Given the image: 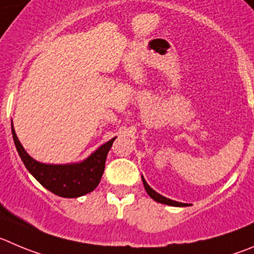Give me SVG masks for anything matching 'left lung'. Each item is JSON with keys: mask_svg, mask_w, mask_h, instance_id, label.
Wrapping results in <instances>:
<instances>
[{"mask_svg": "<svg viewBox=\"0 0 254 254\" xmlns=\"http://www.w3.org/2000/svg\"><path fill=\"white\" fill-rule=\"evenodd\" d=\"M143 184H144V188H145L146 193L150 195V198H153L155 202L158 203H163V204H168V205H173V207H187L188 204L186 203H179V202H175V200H172V199H168L165 196L160 195L159 193H156L154 189H151L150 187L148 186V183L145 182V179L143 178Z\"/></svg>", "mask_w": 254, "mask_h": 254, "instance_id": "left-lung-1", "label": "left lung"}]
</instances>
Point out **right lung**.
Segmentation results:
<instances>
[{"label": "right lung", "instance_id": "obj_1", "mask_svg": "<svg viewBox=\"0 0 254 254\" xmlns=\"http://www.w3.org/2000/svg\"><path fill=\"white\" fill-rule=\"evenodd\" d=\"M16 149L23 164L35 179L51 193L64 198H77L94 190L100 183L105 169V160L115 138L101 145L98 150L79 164L52 165L42 164L32 159L21 145L12 127Z\"/></svg>", "mask_w": 254, "mask_h": 254}]
</instances>
